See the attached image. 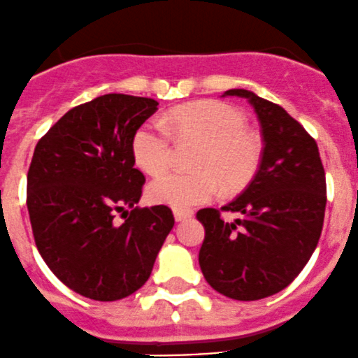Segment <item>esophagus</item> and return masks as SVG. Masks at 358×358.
Segmentation results:
<instances>
[{
  "label": "esophagus",
  "instance_id": "34e87169",
  "mask_svg": "<svg viewBox=\"0 0 358 358\" xmlns=\"http://www.w3.org/2000/svg\"><path fill=\"white\" fill-rule=\"evenodd\" d=\"M173 215H175L176 222H183L185 218L192 216V211H190V209H175V211H173Z\"/></svg>",
  "mask_w": 358,
  "mask_h": 358
}]
</instances>
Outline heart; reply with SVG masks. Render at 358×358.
I'll use <instances>...</instances> for the list:
<instances>
[{
    "mask_svg": "<svg viewBox=\"0 0 358 358\" xmlns=\"http://www.w3.org/2000/svg\"><path fill=\"white\" fill-rule=\"evenodd\" d=\"M168 122L180 140L202 143L196 173H168L149 185V199L175 209L209 201L220 189L246 187L262 161V142L248 129L246 115L229 103L199 100L169 110ZM136 166L147 175H161L171 162L173 138L162 122L149 121L131 142Z\"/></svg>",
    "mask_w": 358,
    "mask_h": 358,
    "instance_id": "obj_1",
    "label": "heart"
}]
</instances>
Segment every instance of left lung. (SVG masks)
<instances>
[{
    "mask_svg": "<svg viewBox=\"0 0 358 358\" xmlns=\"http://www.w3.org/2000/svg\"><path fill=\"white\" fill-rule=\"evenodd\" d=\"M223 96L251 103L263 152L251 183L222 208L243 218L229 223L215 208L197 211L206 230L199 265L220 294L255 301L289 286L315 251L326 213V173L315 140L282 107L248 90Z\"/></svg>",
    "mask_w": 358,
    "mask_h": 358,
    "instance_id": "8db88e82",
    "label": "left lung"
}]
</instances>
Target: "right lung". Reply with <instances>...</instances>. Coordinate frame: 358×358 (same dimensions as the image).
Segmentation results:
<instances>
[{
	"instance_id": "add662e5",
	"label": "right lung",
	"mask_w": 358,
	"mask_h": 358,
	"mask_svg": "<svg viewBox=\"0 0 358 358\" xmlns=\"http://www.w3.org/2000/svg\"><path fill=\"white\" fill-rule=\"evenodd\" d=\"M157 106L145 96L102 95L64 114L34 149L27 209L36 246L85 298L115 301L138 291L175 225L168 206H135L145 176L131 142ZM115 212L124 222H115Z\"/></svg>"
}]
</instances>
